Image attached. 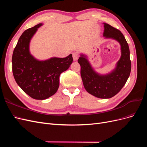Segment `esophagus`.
I'll return each instance as SVG.
<instances>
[{"mask_svg":"<svg viewBox=\"0 0 147 147\" xmlns=\"http://www.w3.org/2000/svg\"><path fill=\"white\" fill-rule=\"evenodd\" d=\"M72 57H73V59H74V61H77L78 59V53H76V52H74L72 53Z\"/></svg>","mask_w":147,"mask_h":147,"instance_id":"34e87169","label":"esophagus"}]
</instances>
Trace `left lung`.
<instances>
[{
    "label": "left lung",
    "instance_id": "left-lung-1",
    "mask_svg": "<svg viewBox=\"0 0 147 147\" xmlns=\"http://www.w3.org/2000/svg\"><path fill=\"white\" fill-rule=\"evenodd\" d=\"M105 38H113L121 45V56L112 72L100 75L92 69L85 55L78 59L81 66V77L85 90L91 95L101 99H109L118 93L126 84L131 70L130 51L128 44L121 31L109 24L104 23Z\"/></svg>",
    "mask_w": 147,
    "mask_h": 147
}]
</instances>
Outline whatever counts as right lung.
Returning a JSON list of instances; mask_svg holds the SVG:
<instances>
[{
  "instance_id": "1",
  "label": "right lung",
  "mask_w": 147,
  "mask_h": 147,
  "mask_svg": "<svg viewBox=\"0 0 147 147\" xmlns=\"http://www.w3.org/2000/svg\"><path fill=\"white\" fill-rule=\"evenodd\" d=\"M42 26L38 24L22 34L12 56V71L18 86L34 99L43 100L55 94L59 85V76L72 63V54L64 58L51 57L38 61L30 55L31 38Z\"/></svg>"
}]
</instances>
